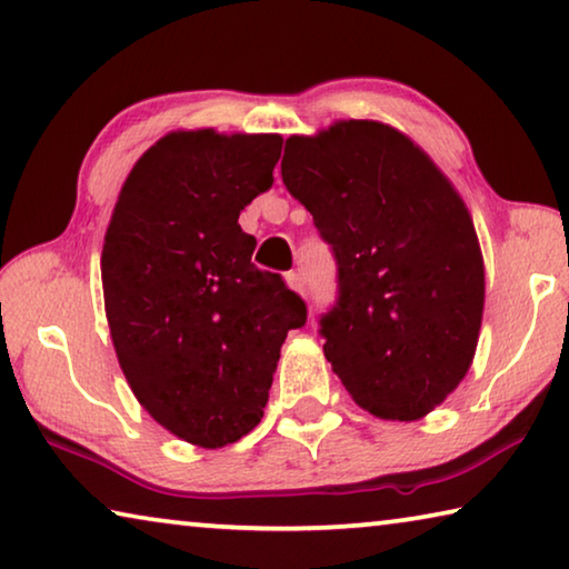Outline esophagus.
Returning <instances> with one entry per match:
<instances>
[{"label":"esophagus","mask_w":569,"mask_h":569,"mask_svg":"<svg viewBox=\"0 0 569 569\" xmlns=\"http://www.w3.org/2000/svg\"><path fill=\"white\" fill-rule=\"evenodd\" d=\"M286 281H288V286L293 288V291L306 293V281H303V276L299 273V270H291V273L286 276Z\"/></svg>","instance_id":"esophagus-1"}]
</instances>
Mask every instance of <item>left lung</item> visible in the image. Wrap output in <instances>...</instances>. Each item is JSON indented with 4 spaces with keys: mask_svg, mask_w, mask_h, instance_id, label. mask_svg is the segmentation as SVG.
<instances>
[{
    "mask_svg": "<svg viewBox=\"0 0 569 569\" xmlns=\"http://www.w3.org/2000/svg\"><path fill=\"white\" fill-rule=\"evenodd\" d=\"M281 177L337 260L323 355L359 408L418 420L463 380L479 341L483 260L440 169L377 121L286 141Z\"/></svg>",
    "mask_w": 569,
    "mask_h": 569,
    "instance_id": "left-lung-1",
    "label": "left lung"
}]
</instances>
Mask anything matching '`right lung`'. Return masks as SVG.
Wrapping results in <instances>:
<instances>
[{
  "instance_id": "right-lung-1",
  "label": "right lung",
  "mask_w": 569,
  "mask_h": 569,
  "mask_svg": "<svg viewBox=\"0 0 569 569\" xmlns=\"http://www.w3.org/2000/svg\"><path fill=\"white\" fill-rule=\"evenodd\" d=\"M276 133L177 131L157 141L116 202L101 276L119 365L137 400L187 443H236L258 426L306 303L252 263L240 210L273 184Z\"/></svg>"
}]
</instances>
